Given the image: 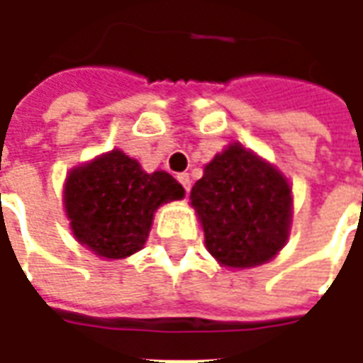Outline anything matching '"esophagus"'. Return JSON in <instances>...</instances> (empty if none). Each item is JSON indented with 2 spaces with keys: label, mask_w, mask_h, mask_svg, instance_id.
Returning a JSON list of instances; mask_svg holds the SVG:
<instances>
[{
  "label": "esophagus",
  "mask_w": 363,
  "mask_h": 363,
  "mask_svg": "<svg viewBox=\"0 0 363 363\" xmlns=\"http://www.w3.org/2000/svg\"><path fill=\"white\" fill-rule=\"evenodd\" d=\"M177 179H179V182H181V184H182V189L189 192V190H190V177H189V173H181V174H179V177H177Z\"/></svg>",
  "instance_id": "obj_1"
}]
</instances>
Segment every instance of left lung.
I'll list each match as a JSON object with an SVG mask.
<instances>
[{
    "instance_id": "obj_1",
    "label": "left lung",
    "mask_w": 363,
    "mask_h": 363,
    "mask_svg": "<svg viewBox=\"0 0 363 363\" xmlns=\"http://www.w3.org/2000/svg\"><path fill=\"white\" fill-rule=\"evenodd\" d=\"M190 200L204 229L206 247L223 267H257L286 245L291 221L288 181L237 143L206 165Z\"/></svg>"
}]
</instances>
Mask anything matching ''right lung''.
Instances as JSON below:
<instances>
[{
    "mask_svg": "<svg viewBox=\"0 0 363 363\" xmlns=\"http://www.w3.org/2000/svg\"><path fill=\"white\" fill-rule=\"evenodd\" d=\"M182 196L184 189L171 174L145 173L120 150L74 169L64 190L75 239L104 259H126L140 251L155 210Z\"/></svg>",
    "mask_w": 363,
    "mask_h": 363,
    "instance_id": "add662e5",
    "label": "right lung"
}]
</instances>
